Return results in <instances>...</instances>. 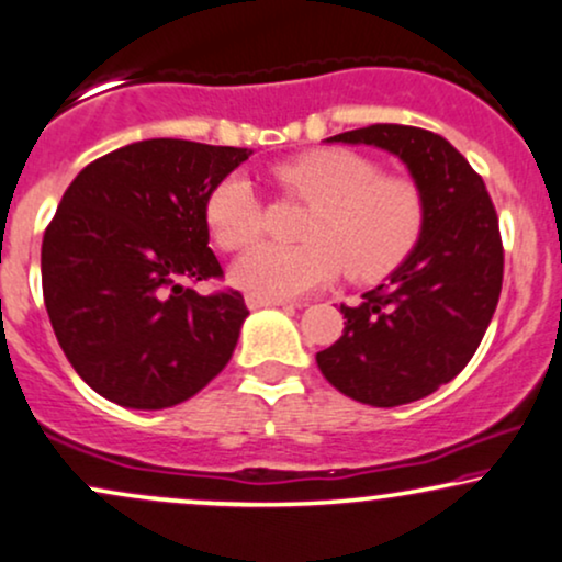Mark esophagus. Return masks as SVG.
Returning a JSON list of instances; mask_svg holds the SVG:
<instances>
[{"instance_id": "esophagus-1", "label": "esophagus", "mask_w": 562, "mask_h": 562, "mask_svg": "<svg viewBox=\"0 0 562 562\" xmlns=\"http://www.w3.org/2000/svg\"><path fill=\"white\" fill-rule=\"evenodd\" d=\"M247 305L252 310H260V307H283L286 302H283V300H260V296H247Z\"/></svg>"}]
</instances>
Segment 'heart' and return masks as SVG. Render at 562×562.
<instances>
[{
  "mask_svg": "<svg viewBox=\"0 0 562 562\" xmlns=\"http://www.w3.org/2000/svg\"><path fill=\"white\" fill-rule=\"evenodd\" d=\"M289 194L313 202L305 244H260L231 270L249 296L292 300L326 286L345 268L355 281H379L411 257L426 226L424 189L386 176L360 151L313 149L273 170ZM204 223L226 252L252 247L266 231V204L255 183L234 170L204 196Z\"/></svg>",
  "mask_w": 562,
  "mask_h": 562,
  "instance_id": "heart-1",
  "label": "heart"
}]
</instances>
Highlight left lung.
Masks as SVG:
<instances>
[{
    "mask_svg": "<svg viewBox=\"0 0 562 562\" xmlns=\"http://www.w3.org/2000/svg\"><path fill=\"white\" fill-rule=\"evenodd\" d=\"M328 142L373 144L411 168L426 196V226L392 279L341 305L345 331L315 355L347 397L373 407L424 400L452 381L490 328L503 292L505 249L484 178L447 138L373 123Z\"/></svg>",
    "mask_w": 562,
    "mask_h": 562,
    "instance_id": "left-lung-1",
    "label": "left lung"
}]
</instances>
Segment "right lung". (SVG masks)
<instances>
[{
	"label": "right lung",
	"mask_w": 562,
	"mask_h": 562,
	"mask_svg": "<svg viewBox=\"0 0 562 562\" xmlns=\"http://www.w3.org/2000/svg\"><path fill=\"white\" fill-rule=\"evenodd\" d=\"M252 151L147 138L72 178L42 241L44 305L65 358L136 411L194 397L228 366L249 315L207 247L204 196Z\"/></svg>",
	"instance_id": "1"
}]
</instances>
